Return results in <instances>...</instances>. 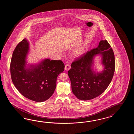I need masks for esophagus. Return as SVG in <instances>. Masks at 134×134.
Listing matches in <instances>:
<instances>
[{
	"label": "esophagus",
	"mask_w": 134,
	"mask_h": 134,
	"mask_svg": "<svg viewBox=\"0 0 134 134\" xmlns=\"http://www.w3.org/2000/svg\"><path fill=\"white\" fill-rule=\"evenodd\" d=\"M71 68V66L69 64H66L65 67V69L66 71H68Z\"/></svg>",
	"instance_id": "1"
}]
</instances>
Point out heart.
I'll use <instances>...</instances> for the list:
<instances>
[{
  "mask_svg": "<svg viewBox=\"0 0 134 134\" xmlns=\"http://www.w3.org/2000/svg\"><path fill=\"white\" fill-rule=\"evenodd\" d=\"M85 46L81 45L75 49L72 52V54L75 57H80L85 52Z\"/></svg>",
  "mask_w": 134,
  "mask_h": 134,
  "instance_id": "obj_1",
  "label": "heart"
}]
</instances>
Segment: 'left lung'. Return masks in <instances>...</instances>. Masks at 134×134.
I'll return each instance as SVG.
<instances>
[{"label": "left lung", "instance_id": "1", "mask_svg": "<svg viewBox=\"0 0 134 134\" xmlns=\"http://www.w3.org/2000/svg\"><path fill=\"white\" fill-rule=\"evenodd\" d=\"M100 55L104 66L100 72L94 70V58ZM115 58L111 46L106 40L100 41L96 48L87 52L71 64L68 71L73 94L79 100H87L99 96L111 82L115 70Z\"/></svg>", "mask_w": 134, "mask_h": 134}]
</instances>
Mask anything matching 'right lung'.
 I'll return each mask as SVG.
<instances>
[{
  "instance_id": "add662e5",
  "label": "right lung",
  "mask_w": 134,
  "mask_h": 134,
  "mask_svg": "<svg viewBox=\"0 0 134 134\" xmlns=\"http://www.w3.org/2000/svg\"><path fill=\"white\" fill-rule=\"evenodd\" d=\"M29 43L24 39L18 44L12 57L10 69L12 81L23 96L36 102L48 100L54 92L57 79L65 65L61 60L45 59L27 67Z\"/></svg>"
}]
</instances>
